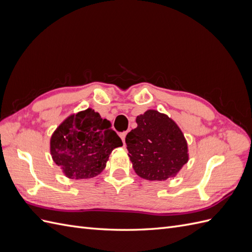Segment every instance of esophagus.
<instances>
[{
  "mask_svg": "<svg viewBox=\"0 0 252 252\" xmlns=\"http://www.w3.org/2000/svg\"><path fill=\"white\" fill-rule=\"evenodd\" d=\"M126 134H127V131H124L120 133V138L122 139V141H123V144H125V138H126Z\"/></svg>",
  "mask_w": 252,
  "mask_h": 252,
  "instance_id": "34e87169",
  "label": "esophagus"
}]
</instances>
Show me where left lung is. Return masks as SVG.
I'll return each instance as SVG.
<instances>
[{"label":"left lung","instance_id":"left-lung-1","mask_svg":"<svg viewBox=\"0 0 252 252\" xmlns=\"http://www.w3.org/2000/svg\"><path fill=\"white\" fill-rule=\"evenodd\" d=\"M135 121L138 127L125 139L135 173L148 181L177 175L188 162L187 142L179 126L168 116L152 109Z\"/></svg>","mask_w":252,"mask_h":252}]
</instances>
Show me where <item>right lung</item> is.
Wrapping results in <instances>:
<instances>
[{
	"instance_id": "1",
	"label": "right lung",
	"mask_w": 252,
	"mask_h": 252,
	"mask_svg": "<svg viewBox=\"0 0 252 252\" xmlns=\"http://www.w3.org/2000/svg\"><path fill=\"white\" fill-rule=\"evenodd\" d=\"M91 108L68 117L50 139L53 161L69 179H91L106 167L111 151L123 145L110 128Z\"/></svg>"
}]
</instances>
